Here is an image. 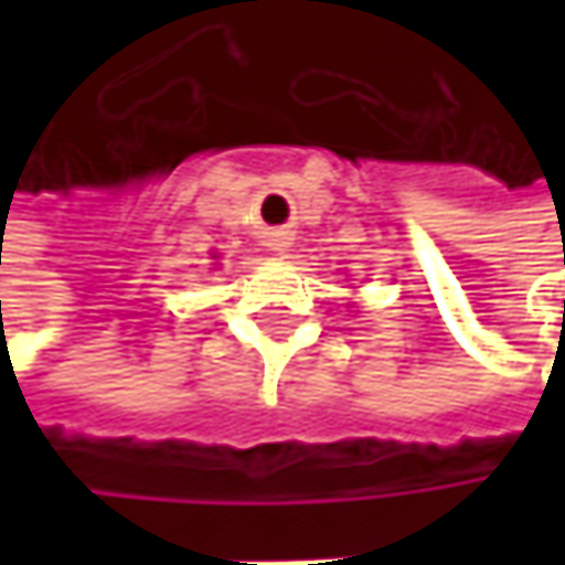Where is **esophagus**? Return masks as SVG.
I'll use <instances>...</instances> for the list:
<instances>
[{
    "instance_id": "1",
    "label": "esophagus",
    "mask_w": 565,
    "mask_h": 565,
    "mask_svg": "<svg viewBox=\"0 0 565 565\" xmlns=\"http://www.w3.org/2000/svg\"><path fill=\"white\" fill-rule=\"evenodd\" d=\"M290 245H294V235H290L287 228H275V232L265 235V248H268L271 255H287Z\"/></svg>"
}]
</instances>
